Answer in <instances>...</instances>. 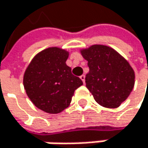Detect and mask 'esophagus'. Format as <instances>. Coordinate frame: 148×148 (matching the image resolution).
<instances>
[{"label": "esophagus", "mask_w": 148, "mask_h": 148, "mask_svg": "<svg viewBox=\"0 0 148 148\" xmlns=\"http://www.w3.org/2000/svg\"><path fill=\"white\" fill-rule=\"evenodd\" d=\"M80 78H81V80L82 81V82H83V83H85V75H81V76H80Z\"/></svg>", "instance_id": "esophagus-1"}]
</instances>
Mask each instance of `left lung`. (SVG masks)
<instances>
[{"label":"left lung","mask_w":148,"mask_h":148,"mask_svg":"<svg viewBox=\"0 0 148 148\" xmlns=\"http://www.w3.org/2000/svg\"><path fill=\"white\" fill-rule=\"evenodd\" d=\"M88 61L86 87L100 106L115 108L132 92L135 73L128 62L114 49L104 45H93L82 50Z\"/></svg>","instance_id":"1"}]
</instances>
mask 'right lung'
Masks as SVG:
<instances>
[{"label": "right lung", "instance_id": "obj_1", "mask_svg": "<svg viewBox=\"0 0 148 148\" xmlns=\"http://www.w3.org/2000/svg\"><path fill=\"white\" fill-rule=\"evenodd\" d=\"M68 52L49 48L34 57L24 75V87L35 106L49 114H58L70 105L82 80L72 73L66 61Z\"/></svg>", "mask_w": 148, "mask_h": 148}]
</instances>
